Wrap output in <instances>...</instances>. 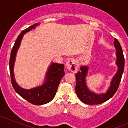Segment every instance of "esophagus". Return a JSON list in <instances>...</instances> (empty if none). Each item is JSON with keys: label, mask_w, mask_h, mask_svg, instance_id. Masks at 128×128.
I'll list each match as a JSON object with an SVG mask.
<instances>
[{"label": "esophagus", "mask_w": 128, "mask_h": 128, "mask_svg": "<svg viewBox=\"0 0 128 128\" xmlns=\"http://www.w3.org/2000/svg\"><path fill=\"white\" fill-rule=\"evenodd\" d=\"M66 68L70 72H73V73H76L78 72V62L74 59H71V60L68 61L66 64Z\"/></svg>", "instance_id": "34e87169"}]
</instances>
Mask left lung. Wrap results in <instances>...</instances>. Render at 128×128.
Wrapping results in <instances>:
<instances>
[{"mask_svg": "<svg viewBox=\"0 0 128 128\" xmlns=\"http://www.w3.org/2000/svg\"><path fill=\"white\" fill-rule=\"evenodd\" d=\"M114 46L116 48V65L118 67L117 72L113 77L111 81L110 86L108 88L106 93L96 94L94 92L90 90L87 86L86 82V78L88 72V67L86 65L81 66L80 67L81 70L76 74V92L78 98L83 103L86 104H99L106 102V100L112 98L113 96L117 92L121 80L124 68V58L123 55L122 49L118 40L115 38Z\"/></svg>", "mask_w": 128, "mask_h": 128, "instance_id": "1", "label": "left lung"}]
</instances>
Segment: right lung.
Wrapping results in <instances>:
<instances>
[{"instance_id":"right-lung-1","label":"right lung","mask_w":128,"mask_h":128,"mask_svg":"<svg viewBox=\"0 0 128 128\" xmlns=\"http://www.w3.org/2000/svg\"><path fill=\"white\" fill-rule=\"evenodd\" d=\"M39 24V23L34 24L25 29L19 34L11 50L10 60V72L11 83L14 90L22 98L34 105L45 104L51 101L56 95L58 87L62 78L65 75L63 64L52 63L48 66V70L46 72L44 82L42 85L30 89H24L20 87L16 82L13 68L16 55L20 47L24 34L34 29Z\"/></svg>"}]
</instances>
